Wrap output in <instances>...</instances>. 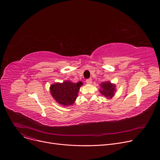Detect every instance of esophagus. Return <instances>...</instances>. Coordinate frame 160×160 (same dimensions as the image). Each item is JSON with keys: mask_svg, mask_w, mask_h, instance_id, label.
Wrapping results in <instances>:
<instances>
[{"mask_svg": "<svg viewBox=\"0 0 160 160\" xmlns=\"http://www.w3.org/2000/svg\"><path fill=\"white\" fill-rule=\"evenodd\" d=\"M86 83H87L88 84H91V83H92V79H91V78L87 79V80H86Z\"/></svg>", "mask_w": 160, "mask_h": 160, "instance_id": "34e87169", "label": "esophagus"}]
</instances>
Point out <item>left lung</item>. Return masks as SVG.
Returning a JSON list of instances; mask_svg holds the SVG:
<instances>
[{
  "label": "left lung",
  "instance_id": "8db88e82",
  "mask_svg": "<svg viewBox=\"0 0 160 160\" xmlns=\"http://www.w3.org/2000/svg\"><path fill=\"white\" fill-rule=\"evenodd\" d=\"M100 92L107 99H111L114 96L116 92V85L109 81H105L100 83Z\"/></svg>",
  "mask_w": 160,
  "mask_h": 160
}]
</instances>
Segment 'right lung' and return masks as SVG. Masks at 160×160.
<instances>
[{"label":"right lung","mask_w":160,"mask_h":160,"mask_svg":"<svg viewBox=\"0 0 160 160\" xmlns=\"http://www.w3.org/2000/svg\"><path fill=\"white\" fill-rule=\"evenodd\" d=\"M82 86H83L82 82L73 83L66 80L62 83L57 82L51 85L50 93L57 103L68 107L74 104Z\"/></svg>","instance_id":"obj_1"}]
</instances>
